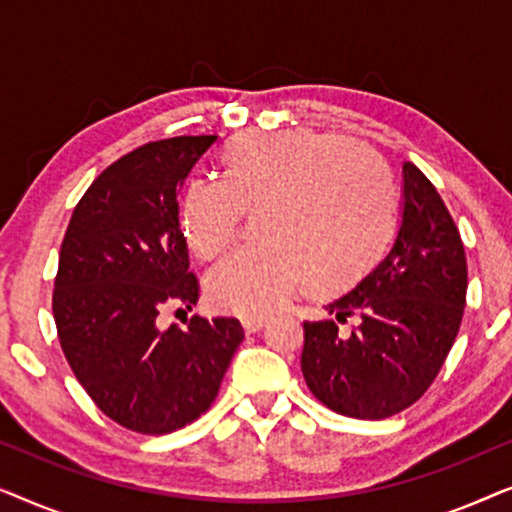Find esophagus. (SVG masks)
Listing matches in <instances>:
<instances>
[{"label": "esophagus", "mask_w": 512, "mask_h": 512, "mask_svg": "<svg viewBox=\"0 0 512 512\" xmlns=\"http://www.w3.org/2000/svg\"><path fill=\"white\" fill-rule=\"evenodd\" d=\"M268 324V319H263V317H247L242 321V328H244V333H258L261 331V328Z\"/></svg>", "instance_id": "obj_1"}]
</instances>
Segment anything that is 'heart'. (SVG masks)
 Wrapping results in <instances>:
<instances>
[{
    "label": "heart",
    "mask_w": 512,
    "mask_h": 512,
    "mask_svg": "<svg viewBox=\"0 0 512 512\" xmlns=\"http://www.w3.org/2000/svg\"><path fill=\"white\" fill-rule=\"evenodd\" d=\"M247 209H261L268 240L212 265L205 293L216 310L265 317L298 284L340 291L366 275L396 226L389 167L345 137L312 130L251 132L226 153L223 177L188 181L181 230L212 258L235 240Z\"/></svg>",
    "instance_id": "heart-1"
}]
</instances>
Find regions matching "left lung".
<instances>
[{
    "label": "left lung",
    "instance_id": "obj_1",
    "mask_svg": "<svg viewBox=\"0 0 512 512\" xmlns=\"http://www.w3.org/2000/svg\"><path fill=\"white\" fill-rule=\"evenodd\" d=\"M464 242L436 186L403 163V216L382 261L345 296L326 305L334 319L305 321L300 368L326 408L384 419L410 408L436 380L466 307Z\"/></svg>",
    "mask_w": 512,
    "mask_h": 512
}]
</instances>
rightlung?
<instances>
[{"instance_id": "1", "label": "right lung", "mask_w": 512, "mask_h": 512, "mask_svg": "<svg viewBox=\"0 0 512 512\" xmlns=\"http://www.w3.org/2000/svg\"><path fill=\"white\" fill-rule=\"evenodd\" d=\"M216 135L149 142L97 177L60 247L53 317L60 347L97 408L137 433H172L209 410L244 340L237 319L160 328L198 303L179 228V191Z\"/></svg>"}]
</instances>
